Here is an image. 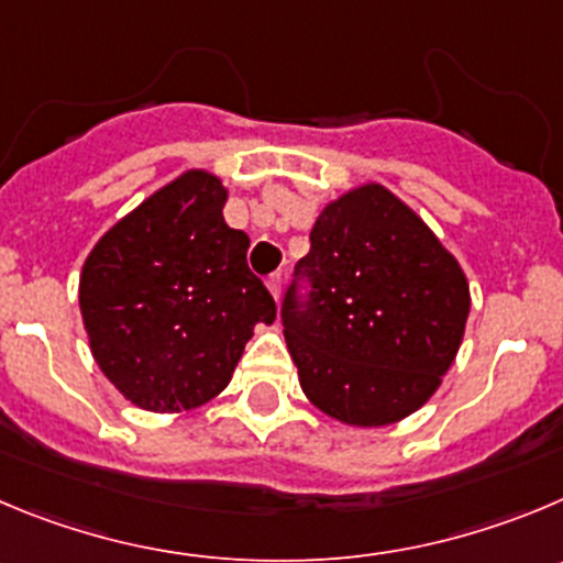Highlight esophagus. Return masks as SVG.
Listing matches in <instances>:
<instances>
[{"mask_svg":"<svg viewBox=\"0 0 563 563\" xmlns=\"http://www.w3.org/2000/svg\"><path fill=\"white\" fill-rule=\"evenodd\" d=\"M266 288L272 291V297L280 299V291H283V275H280V272H272V275L266 277Z\"/></svg>","mask_w":563,"mask_h":563,"instance_id":"34e87169","label":"esophagus"}]
</instances>
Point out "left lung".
Masks as SVG:
<instances>
[{
	"instance_id": "8db88e82",
	"label": "left lung",
	"mask_w": 563,
	"mask_h": 563,
	"mask_svg": "<svg viewBox=\"0 0 563 563\" xmlns=\"http://www.w3.org/2000/svg\"><path fill=\"white\" fill-rule=\"evenodd\" d=\"M466 317L459 261L377 183L319 213L280 306L306 397L355 428L422 408L455 361Z\"/></svg>"
}]
</instances>
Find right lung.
<instances>
[{
    "mask_svg": "<svg viewBox=\"0 0 563 563\" xmlns=\"http://www.w3.org/2000/svg\"><path fill=\"white\" fill-rule=\"evenodd\" d=\"M222 180L191 169L115 222L86 257L80 311L110 383L144 411H188L233 377L277 306L228 228Z\"/></svg>",
    "mask_w": 563,
    "mask_h": 563,
    "instance_id": "right-lung-1",
    "label": "right lung"
}]
</instances>
